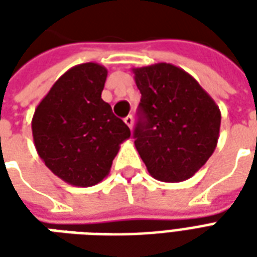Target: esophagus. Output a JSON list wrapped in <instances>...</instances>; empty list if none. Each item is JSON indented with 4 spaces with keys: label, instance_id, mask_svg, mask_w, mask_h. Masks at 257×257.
Returning a JSON list of instances; mask_svg holds the SVG:
<instances>
[{
    "label": "esophagus",
    "instance_id": "obj_1",
    "mask_svg": "<svg viewBox=\"0 0 257 257\" xmlns=\"http://www.w3.org/2000/svg\"><path fill=\"white\" fill-rule=\"evenodd\" d=\"M123 122L126 123L129 128L132 129V126H134V117H132V115H126V117L123 118Z\"/></svg>",
    "mask_w": 257,
    "mask_h": 257
}]
</instances>
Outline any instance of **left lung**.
Wrapping results in <instances>:
<instances>
[{
	"mask_svg": "<svg viewBox=\"0 0 257 257\" xmlns=\"http://www.w3.org/2000/svg\"><path fill=\"white\" fill-rule=\"evenodd\" d=\"M142 93L134 138L153 178L187 180L213 154L221 114L219 106L183 68L157 63L132 68Z\"/></svg>",
	"mask_w": 257,
	"mask_h": 257,
	"instance_id": "8db88e82",
	"label": "left lung"
}]
</instances>
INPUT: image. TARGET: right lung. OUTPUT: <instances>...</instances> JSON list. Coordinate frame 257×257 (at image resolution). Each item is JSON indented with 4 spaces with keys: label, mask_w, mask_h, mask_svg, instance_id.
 Segmentation results:
<instances>
[{
    "label": "right lung",
    "mask_w": 257,
    "mask_h": 257,
    "mask_svg": "<svg viewBox=\"0 0 257 257\" xmlns=\"http://www.w3.org/2000/svg\"><path fill=\"white\" fill-rule=\"evenodd\" d=\"M107 68L74 66L37 106L31 129L37 153L66 183L90 187L106 178L131 131L101 99Z\"/></svg>",
    "instance_id": "1"
}]
</instances>
